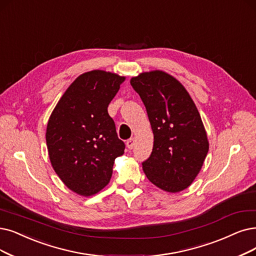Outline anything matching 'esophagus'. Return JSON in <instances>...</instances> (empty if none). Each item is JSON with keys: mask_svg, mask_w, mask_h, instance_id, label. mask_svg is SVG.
<instances>
[{"mask_svg": "<svg viewBox=\"0 0 256 256\" xmlns=\"http://www.w3.org/2000/svg\"><path fill=\"white\" fill-rule=\"evenodd\" d=\"M126 145H127L128 149H132V148L134 147V145H136V140L134 138H129L127 140V142H126Z\"/></svg>", "mask_w": 256, "mask_h": 256, "instance_id": "obj_1", "label": "esophagus"}]
</instances>
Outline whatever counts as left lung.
<instances>
[{"label": "left lung", "instance_id": "left-lung-1", "mask_svg": "<svg viewBox=\"0 0 256 256\" xmlns=\"http://www.w3.org/2000/svg\"><path fill=\"white\" fill-rule=\"evenodd\" d=\"M130 84L146 107L153 132V149L142 170L164 191L185 190L198 176L209 150L196 104L180 82L165 71L142 72Z\"/></svg>", "mask_w": 256, "mask_h": 256}]
</instances>
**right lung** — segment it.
<instances>
[{
	"instance_id": "add662e5",
	"label": "right lung",
	"mask_w": 256,
	"mask_h": 256,
	"mask_svg": "<svg viewBox=\"0 0 256 256\" xmlns=\"http://www.w3.org/2000/svg\"><path fill=\"white\" fill-rule=\"evenodd\" d=\"M126 80L104 70L78 76L51 114L46 142L51 166L65 186L91 196L110 182L114 160L124 154L108 105Z\"/></svg>"
}]
</instances>
